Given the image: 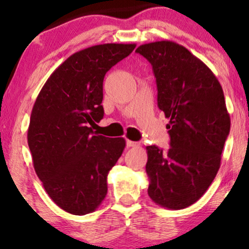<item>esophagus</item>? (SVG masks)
Segmentation results:
<instances>
[{
  "label": "esophagus",
  "mask_w": 249,
  "mask_h": 249,
  "mask_svg": "<svg viewBox=\"0 0 249 249\" xmlns=\"http://www.w3.org/2000/svg\"><path fill=\"white\" fill-rule=\"evenodd\" d=\"M126 145L128 147H137V146H139V142H132V141H126Z\"/></svg>",
  "instance_id": "esophagus-1"
}]
</instances>
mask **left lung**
<instances>
[{"mask_svg":"<svg viewBox=\"0 0 249 249\" xmlns=\"http://www.w3.org/2000/svg\"><path fill=\"white\" fill-rule=\"evenodd\" d=\"M136 53L152 65L158 107L170 119V148L147 146V193L161 207L182 210L204 196L220 168L231 128L224 91L210 68L171 41Z\"/></svg>","mask_w":249,"mask_h":249,"instance_id":"obj_1","label":"left lung"}]
</instances>
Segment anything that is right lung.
<instances>
[{
    "mask_svg": "<svg viewBox=\"0 0 249 249\" xmlns=\"http://www.w3.org/2000/svg\"><path fill=\"white\" fill-rule=\"evenodd\" d=\"M136 44L93 45L59 65L37 96L28 128L35 172L51 200L75 215L93 212L107 196L108 171L125 139L93 131L104 116L103 81Z\"/></svg>",
    "mask_w": 249,
    "mask_h": 249,
    "instance_id": "add662e5",
    "label": "right lung"
}]
</instances>
